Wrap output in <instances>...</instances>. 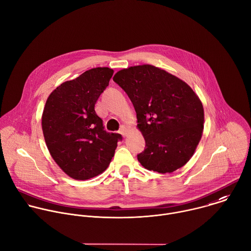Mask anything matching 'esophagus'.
<instances>
[{
	"label": "esophagus",
	"mask_w": 251,
	"mask_h": 251,
	"mask_svg": "<svg viewBox=\"0 0 251 251\" xmlns=\"http://www.w3.org/2000/svg\"><path fill=\"white\" fill-rule=\"evenodd\" d=\"M119 133H120L123 137L127 136V130H126V128H125L124 126H122V127H121V129L119 130Z\"/></svg>",
	"instance_id": "1"
}]
</instances>
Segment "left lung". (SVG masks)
Returning a JSON list of instances; mask_svg holds the SVG:
<instances>
[{"label": "left lung", "instance_id": "obj_1", "mask_svg": "<svg viewBox=\"0 0 251 251\" xmlns=\"http://www.w3.org/2000/svg\"><path fill=\"white\" fill-rule=\"evenodd\" d=\"M113 80L137 113L146 147L137 154L145 169L174 173L193 155L202 137L204 109L186 82L151 65L123 69Z\"/></svg>", "mask_w": 251, "mask_h": 251}]
</instances>
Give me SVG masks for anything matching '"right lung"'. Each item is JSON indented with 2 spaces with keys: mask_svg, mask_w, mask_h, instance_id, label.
<instances>
[{
  "mask_svg": "<svg viewBox=\"0 0 251 251\" xmlns=\"http://www.w3.org/2000/svg\"><path fill=\"white\" fill-rule=\"evenodd\" d=\"M113 70L86 71L56 88L45 103L42 130L53 159L70 177L93 178L109 165L122 136L104 130L95 105L109 85Z\"/></svg>",
  "mask_w": 251,
  "mask_h": 251,
  "instance_id": "obj_1",
  "label": "right lung"
}]
</instances>
